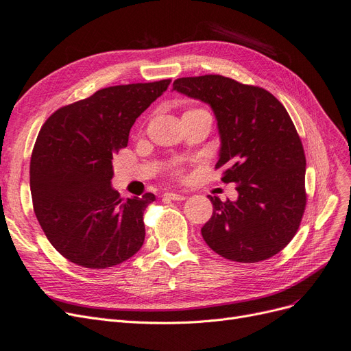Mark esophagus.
I'll use <instances>...</instances> for the list:
<instances>
[{"label":"esophagus","mask_w":351,"mask_h":351,"mask_svg":"<svg viewBox=\"0 0 351 351\" xmlns=\"http://www.w3.org/2000/svg\"><path fill=\"white\" fill-rule=\"evenodd\" d=\"M164 196H165L167 199H171V200H184V199H186L184 195H180V193H173V191L164 193Z\"/></svg>","instance_id":"esophagus-1"}]
</instances>
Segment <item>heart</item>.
Returning <instances> with one entry per match:
<instances>
[{
	"label": "heart",
	"instance_id": "1",
	"mask_svg": "<svg viewBox=\"0 0 351 351\" xmlns=\"http://www.w3.org/2000/svg\"><path fill=\"white\" fill-rule=\"evenodd\" d=\"M191 112H193V110H191Z\"/></svg>",
	"mask_w": 351,
	"mask_h": 351
}]
</instances>
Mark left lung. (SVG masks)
Masks as SVG:
<instances>
[{
    "instance_id": "1",
    "label": "left lung",
    "mask_w": 351,
    "mask_h": 351,
    "mask_svg": "<svg viewBox=\"0 0 351 351\" xmlns=\"http://www.w3.org/2000/svg\"><path fill=\"white\" fill-rule=\"evenodd\" d=\"M173 90L210 106L221 138L223 183L238 199L213 204L202 237L239 263L273 257L295 237L306 204L304 147L283 104L264 88L222 75L178 78Z\"/></svg>"
}]
</instances>
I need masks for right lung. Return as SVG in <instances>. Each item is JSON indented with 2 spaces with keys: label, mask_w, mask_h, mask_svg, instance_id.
<instances>
[{
  "label": "right lung",
  "mask_w": 351,
  "mask_h": 351,
  "mask_svg": "<svg viewBox=\"0 0 351 351\" xmlns=\"http://www.w3.org/2000/svg\"><path fill=\"white\" fill-rule=\"evenodd\" d=\"M170 82L99 90L60 107L42 126L30 160L33 208L46 238L71 263L107 269L141 250L143 212L155 196L120 199L112 161L128 147L135 120Z\"/></svg>",
  "instance_id": "1"
}]
</instances>
